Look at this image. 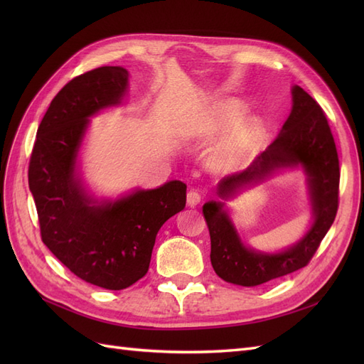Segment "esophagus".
Returning <instances> with one entry per match:
<instances>
[{
  "label": "esophagus",
  "mask_w": 364,
  "mask_h": 364,
  "mask_svg": "<svg viewBox=\"0 0 364 364\" xmlns=\"http://www.w3.org/2000/svg\"><path fill=\"white\" fill-rule=\"evenodd\" d=\"M200 200H202L200 193H199V191H196V190H191V191L188 193V196H186V202H188V205H190V206L199 205V203H200Z\"/></svg>",
  "instance_id": "esophagus-1"
}]
</instances>
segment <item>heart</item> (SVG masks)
Wrapping results in <instances>:
<instances>
[{
  "label": "heart",
  "mask_w": 364,
  "mask_h": 364,
  "mask_svg": "<svg viewBox=\"0 0 364 364\" xmlns=\"http://www.w3.org/2000/svg\"><path fill=\"white\" fill-rule=\"evenodd\" d=\"M245 114V106L238 102H229L223 105L217 111L215 123L220 124H230L237 121ZM261 119L249 118L245 121L238 129L234 130V134L228 136L225 141L213 151V164L217 168H232L237 164L241 162L246 156V153L250 147L255 144V141L261 135Z\"/></svg>",
  "instance_id": "heart-1"
}]
</instances>
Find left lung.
Segmentation results:
<instances>
[{
	"instance_id": "left-lung-1",
	"label": "left lung",
	"mask_w": 364,
	"mask_h": 364,
	"mask_svg": "<svg viewBox=\"0 0 364 364\" xmlns=\"http://www.w3.org/2000/svg\"><path fill=\"white\" fill-rule=\"evenodd\" d=\"M297 164L308 174L314 225L299 243L282 253L267 255L247 249L240 241L222 203L203 205L211 235V264L222 279L255 287L305 267L334 222L340 183L337 147L321 105L301 86L293 87L291 114L278 138L246 170L220 181L218 194L225 197L241 186L266 178L274 170Z\"/></svg>"
}]
</instances>
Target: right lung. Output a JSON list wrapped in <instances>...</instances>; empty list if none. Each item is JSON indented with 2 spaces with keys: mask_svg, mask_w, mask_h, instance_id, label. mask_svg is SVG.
<instances>
[{
  "mask_svg": "<svg viewBox=\"0 0 364 364\" xmlns=\"http://www.w3.org/2000/svg\"><path fill=\"white\" fill-rule=\"evenodd\" d=\"M127 77L123 67H100L65 85L41 121L28 162L43 245L75 277L106 290L127 289L144 277L158 230L186 202V185L171 181L92 205L75 179L87 118L119 103Z\"/></svg>",
  "mask_w": 364,
  "mask_h": 364,
  "instance_id": "obj_1",
  "label": "right lung"
}]
</instances>
